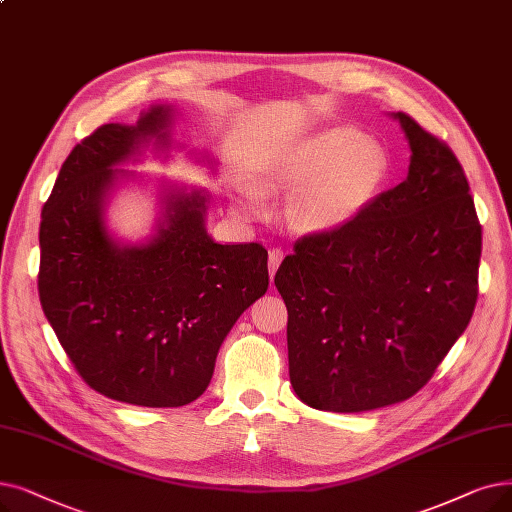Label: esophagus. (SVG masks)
Here are the masks:
<instances>
[{
  "label": "esophagus",
  "instance_id": "34e87169",
  "mask_svg": "<svg viewBox=\"0 0 512 512\" xmlns=\"http://www.w3.org/2000/svg\"><path fill=\"white\" fill-rule=\"evenodd\" d=\"M282 257H284V253H282L280 249H270V253H268V265H270V278H274V274H276V270H278V265L282 263Z\"/></svg>",
  "mask_w": 512,
  "mask_h": 512
}]
</instances>
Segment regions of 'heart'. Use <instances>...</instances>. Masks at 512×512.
Masks as SVG:
<instances>
[{
	"mask_svg": "<svg viewBox=\"0 0 512 512\" xmlns=\"http://www.w3.org/2000/svg\"><path fill=\"white\" fill-rule=\"evenodd\" d=\"M389 154L353 127L322 129L280 152L261 167V184L293 192L288 221L305 234L339 230L362 215L381 194L389 177ZM242 196L253 211L261 194L244 184Z\"/></svg>",
	"mask_w": 512,
	"mask_h": 512,
	"instance_id": "b5f03b06",
	"label": "heart"
}]
</instances>
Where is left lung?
<instances>
[{
	"label": "left lung",
	"mask_w": 512,
	"mask_h": 512,
	"mask_svg": "<svg viewBox=\"0 0 512 512\" xmlns=\"http://www.w3.org/2000/svg\"><path fill=\"white\" fill-rule=\"evenodd\" d=\"M406 180L339 230L295 244L274 284L303 404L366 412L412 397L469 326L481 226L454 152L406 113Z\"/></svg>",
	"instance_id": "8db88e82"
}]
</instances>
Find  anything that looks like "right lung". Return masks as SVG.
<instances>
[{"label":"right lung","mask_w":512,"mask_h":512,"mask_svg":"<svg viewBox=\"0 0 512 512\" xmlns=\"http://www.w3.org/2000/svg\"><path fill=\"white\" fill-rule=\"evenodd\" d=\"M171 106L108 123L73 148L43 205L39 299L83 381L117 402L177 408L211 383L228 332L270 284L261 244H219L209 194L165 186L154 234L123 244L106 226L117 169L144 144L171 146ZM213 165V161H211Z\"/></svg>","instance_id":"add662e5"}]
</instances>
